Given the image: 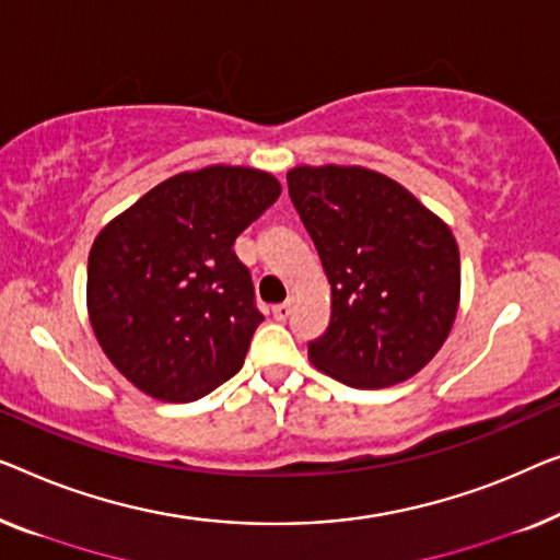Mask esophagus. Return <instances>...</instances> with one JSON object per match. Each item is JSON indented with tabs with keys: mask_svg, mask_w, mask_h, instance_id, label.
<instances>
[{
	"mask_svg": "<svg viewBox=\"0 0 560 560\" xmlns=\"http://www.w3.org/2000/svg\"><path fill=\"white\" fill-rule=\"evenodd\" d=\"M291 310H294V302H291V299H287V302L283 304H277L271 310V314H273V319H279V322H283L291 314Z\"/></svg>",
	"mask_w": 560,
	"mask_h": 560,
	"instance_id": "obj_1",
	"label": "esophagus"
}]
</instances>
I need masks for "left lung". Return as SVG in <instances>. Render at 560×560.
<instances>
[{"label": "left lung", "instance_id": "left-lung-1", "mask_svg": "<svg viewBox=\"0 0 560 560\" xmlns=\"http://www.w3.org/2000/svg\"><path fill=\"white\" fill-rule=\"evenodd\" d=\"M287 183L332 287L312 365L352 388L413 377L459 310V246L448 225L396 179L358 164H302Z\"/></svg>", "mask_w": 560, "mask_h": 560}]
</instances>
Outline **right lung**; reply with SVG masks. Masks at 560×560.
<instances>
[{
	"instance_id": "obj_1",
	"label": "right lung",
	"mask_w": 560,
	"mask_h": 560,
	"mask_svg": "<svg viewBox=\"0 0 560 560\" xmlns=\"http://www.w3.org/2000/svg\"><path fill=\"white\" fill-rule=\"evenodd\" d=\"M281 195L264 170L179 172L116 215L89 254V319L147 396L190 404L238 373L264 322L233 243Z\"/></svg>"
}]
</instances>
